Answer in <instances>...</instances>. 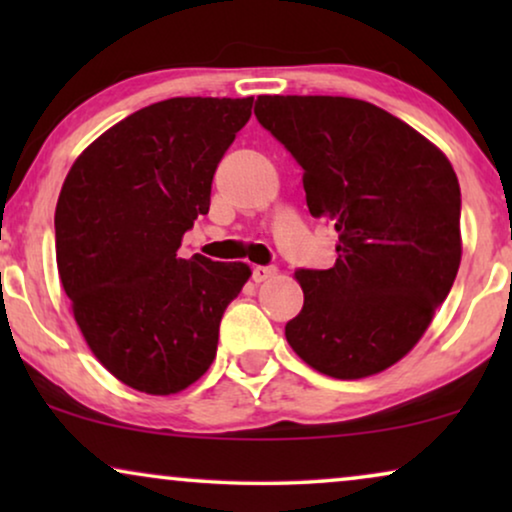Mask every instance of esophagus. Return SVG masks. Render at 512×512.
<instances>
[{
	"label": "esophagus",
	"instance_id": "esophagus-1",
	"mask_svg": "<svg viewBox=\"0 0 512 512\" xmlns=\"http://www.w3.org/2000/svg\"><path fill=\"white\" fill-rule=\"evenodd\" d=\"M275 272H277V268H272V265H256L254 275L251 277H254V282L261 284V282H265V279H270L272 275H275Z\"/></svg>",
	"mask_w": 512,
	"mask_h": 512
}]
</instances>
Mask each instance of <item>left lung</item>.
<instances>
[{
	"instance_id": "8db88e82",
	"label": "left lung",
	"mask_w": 512,
	"mask_h": 512,
	"mask_svg": "<svg viewBox=\"0 0 512 512\" xmlns=\"http://www.w3.org/2000/svg\"><path fill=\"white\" fill-rule=\"evenodd\" d=\"M254 114L303 167L310 214L338 230L333 268L296 272L305 303L286 340L335 380L382 373L417 345L457 277V174L415 128L354 97L261 95Z\"/></svg>"
}]
</instances>
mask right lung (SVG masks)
I'll return each instance as SVG.
<instances>
[{"label": "right lung", "instance_id": "1", "mask_svg": "<svg viewBox=\"0 0 512 512\" xmlns=\"http://www.w3.org/2000/svg\"><path fill=\"white\" fill-rule=\"evenodd\" d=\"M254 97H172L102 132L74 160L58 207L62 289L95 359L151 396L191 387L212 366L219 324L247 263L179 258L209 212L216 165Z\"/></svg>", "mask_w": 512, "mask_h": 512}]
</instances>
